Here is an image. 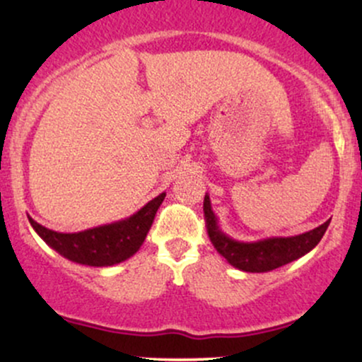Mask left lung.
<instances>
[{
	"label": "left lung",
	"mask_w": 362,
	"mask_h": 362,
	"mask_svg": "<svg viewBox=\"0 0 362 362\" xmlns=\"http://www.w3.org/2000/svg\"><path fill=\"white\" fill-rule=\"evenodd\" d=\"M204 216L211 243L228 264L243 272H269L298 260L317 247L330 224L328 219L315 230L296 236H272L257 242H238L221 230L207 194L204 195Z\"/></svg>",
	"instance_id": "obj_1"
}]
</instances>
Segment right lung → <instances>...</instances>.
I'll use <instances>...</instances> for the list:
<instances>
[{
	"label": "right lung",
	"instance_id": "obj_1",
	"mask_svg": "<svg viewBox=\"0 0 362 362\" xmlns=\"http://www.w3.org/2000/svg\"><path fill=\"white\" fill-rule=\"evenodd\" d=\"M165 192L151 199L138 213L120 221L90 228L80 233H59L49 230L28 216L35 233L64 259L91 267H109L134 255L146 238Z\"/></svg>",
	"mask_w": 362,
	"mask_h": 362
}]
</instances>
